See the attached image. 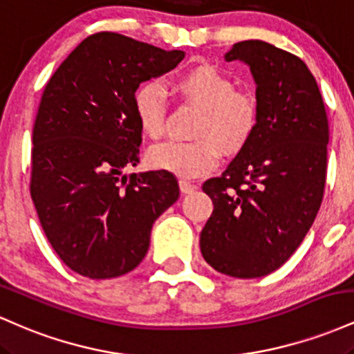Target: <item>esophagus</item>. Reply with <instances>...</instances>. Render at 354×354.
I'll list each match as a JSON object with an SVG mask.
<instances>
[{"label":"esophagus","instance_id":"obj_1","mask_svg":"<svg viewBox=\"0 0 354 354\" xmlns=\"http://www.w3.org/2000/svg\"><path fill=\"white\" fill-rule=\"evenodd\" d=\"M180 189L183 194H189L196 189V185H193V183L188 180H180Z\"/></svg>","mask_w":354,"mask_h":354}]
</instances>
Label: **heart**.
Segmentation results:
<instances>
[{"mask_svg": "<svg viewBox=\"0 0 354 354\" xmlns=\"http://www.w3.org/2000/svg\"><path fill=\"white\" fill-rule=\"evenodd\" d=\"M174 91L201 108L193 124V141H166L149 151V163L183 178H196L218 165L219 149L238 153L258 126V101L253 95L236 91V84L211 64H200L181 73L173 81ZM135 113L145 135L163 136L166 100L163 89L146 81L135 93Z\"/></svg>", "mask_w": 354, "mask_h": 354, "instance_id": "b5f03b06", "label": "heart"}]
</instances>
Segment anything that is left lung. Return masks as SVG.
I'll use <instances>...</instances> for the list:
<instances>
[{
  "label": "left lung",
  "instance_id": "1",
  "mask_svg": "<svg viewBox=\"0 0 354 354\" xmlns=\"http://www.w3.org/2000/svg\"><path fill=\"white\" fill-rule=\"evenodd\" d=\"M225 59L250 66L258 126L221 176L203 185L214 208L201 254L223 274L261 278L290 259L315 221L330 129L315 76L298 56L250 39Z\"/></svg>",
  "mask_w": 354,
  "mask_h": 354
}]
</instances>
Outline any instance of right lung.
<instances>
[{"label": "right lung", "mask_w": 354, "mask_h": 354, "mask_svg": "<svg viewBox=\"0 0 354 354\" xmlns=\"http://www.w3.org/2000/svg\"><path fill=\"white\" fill-rule=\"evenodd\" d=\"M183 58L104 31L83 39L48 81L33 128L31 198L48 241L75 273L109 279L135 270L153 223L180 198L169 171L124 169L140 163L136 89Z\"/></svg>", "instance_id": "add662e5"}]
</instances>
